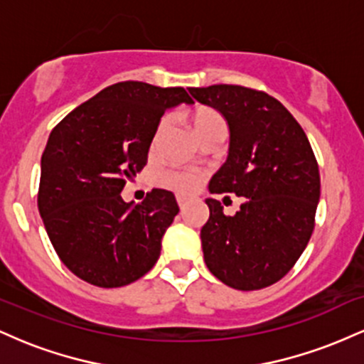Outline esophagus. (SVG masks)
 <instances>
[{
  "label": "esophagus",
  "mask_w": 364,
  "mask_h": 364,
  "mask_svg": "<svg viewBox=\"0 0 364 364\" xmlns=\"http://www.w3.org/2000/svg\"><path fill=\"white\" fill-rule=\"evenodd\" d=\"M178 205H179V208H181V210H183V208H185L186 207V198H185V196H178Z\"/></svg>",
  "instance_id": "obj_1"
}]
</instances>
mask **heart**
<instances>
[{
  "mask_svg": "<svg viewBox=\"0 0 364 364\" xmlns=\"http://www.w3.org/2000/svg\"><path fill=\"white\" fill-rule=\"evenodd\" d=\"M190 121L196 136L202 135L207 129L224 124L223 116H220L215 109H210V107H200V109H196L193 114H191ZM164 124L166 121L162 119L157 127V133L162 132ZM200 181H202V176H200L198 173H195V171H176V173H168L162 176V183H164L166 186L174 188V190L181 191V193H191V191H195L196 188H198Z\"/></svg>",
  "mask_w": 364,
  "mask_h": 364,
  "instance_id": "1",
  "label": "heart"
}]
</instances>
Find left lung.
I'll return each instance as SVG.
<instances>
[{
	"mask_svg": "<svg viewBox=\"0 0 364 364\" xmlns=\"http://www.w3.org/2000/svg\"><path fill=\"white\" fill-rule=\"evenodd\" d=\"M188 90L219 111L231 133L228 161L208 190L245 196L232 217L219 200H205L203 260L232 289L272 286L294 267L315 228L320 173L306 133L267 92L224 83Z\"/></svg>",
	"mask_w": 364,
	"mask_h": 364,
	"instance_id": "left-lung-1",
	"label": "left lung"
}]
</instances>
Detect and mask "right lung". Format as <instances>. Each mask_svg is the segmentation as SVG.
<instances>
[{"mask_svg": "<svg viewBox=\"0 0 364 364\" xmlns=\"http://www.w3.org/2000/svg\"><path fill=\"white\" fill-rule=\"evenodd\" d=\"M191 97L183 87L119 82L66 114L41 159L37 207L60 260L99 287L135 282L156 265L179 212L174 195L152 190L139 205L121 191L147 164L159 121Z\"/></svg>", "mask_w": 364, "mask_h": 364, "instance_id": "right-lung-1", "label": "right lung"}]
</instances>
